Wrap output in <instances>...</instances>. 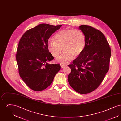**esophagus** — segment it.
<instances>
[{
    "mask_svg": "<svg viewBox=\"0 0 121 121\" xmlns=\"http://www.w3.org/2000/svg\"><path fill=\"white\" fill-rule=\"evenodd\" d=\"M66 66V65H61V69H63V68L65 67Z\"/></svg>",
    "mask_w": 121,
    "mask_h": 121,
    "instance_id": "esophagus-1",
    "label": "esophagus"
}]
</instances>
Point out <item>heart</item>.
<instances>
[{
    "instance_id": "heart-1",
    "label": "heart",
    "mask_w": 121,
    "mask_h": 121,
    "mask_svg": "<svg viewBox=\"0 0 121 121\" xmlns=\"http://www.w3.org/2000/svg\"><path fill=\"white\" fill-rule=\"evenodd\" d=\"M54 41L48 43V49L54 57H57L61 53L63 48L64 52L57 59L58 63L65 65L69 63L74 58L78 57L82 52L85 39L80 30L64 29L57 32L53 36Z\"/></svg>"
}]
</instances>
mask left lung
<instances>
[{"label": "left lung", "mask_w": 121, "mask_h": 121, "mask_svg": "<svg viewBox=\"0 0 121 121\" xmlns=\"http://www.w3.org/2000/svg\"><path fill=\"white\" fill-rule=\"evenodd\" d=\"M79 29L85 36V46L82 52L69 65L70 85L76 92L86 94L95 90L104 80L109 70L111 55L109 45L104 34L88 25Z\"/></svg>", "instance_id": "8db88e82"}]
</instances>
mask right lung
<instances>
[{"label": "right lung", "mask_w": 121, "mask_h": 121, "mask_svg": "<svg viewBox=\"0 0 121 121\" xmlns=\"http://www.w3.org/2000/svg\"><path fill=\"white\" fill-rule=\"evenodd\" d=\"M62 26L39 24L27 31L19 42L16 55L19 74L34 91L47 88L61 69L59 64L47 63L54 58L47 46L50 36Z\"/></svg>", "instance_id": "obj_1"}]
</instances>
